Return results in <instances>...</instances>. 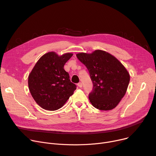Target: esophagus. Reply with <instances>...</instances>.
Masks as SVG:
<instances>
[{"label": "esophagus", "instance_id": "esophagus-1", "mask_svg": "<svg viewBox=\"0 0 156 156\" xmlns=\"http://www.w3.org/2000/svg\"><path fill=\"white\" fill-rule=\"evenodd\" d=\"M77 86H78V87H81L83 86V84H82L81 83H78L77 84Z\"/></svg>", "mask_w": 156, "mask_h": 156}]
</instances>
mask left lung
I'll return each instance as SVG.
<instances>
[{"label": "left lung", "mask_w": 156, "mask_h": 156, "mask_svg": "<svg viewBox=\"0 0 156 156\" xmlns=\"http://www.w3.org/2000/svg\"><path fill=\"white\" fill-rule=\"evenodd\" d=\"M76 55L86 66L93 84L89 94L92 105L101 110L114 108L125 96L129 82L125 66L114 56L101 50Z\"/></svg>", "instance_id": "8db88e82"}]
</instances>
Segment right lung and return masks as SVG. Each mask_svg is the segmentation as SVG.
Listing matches in <instances>:
<instances>
[{
  "mask_svg": "<svg viewBox=\"0 0 156 156\" xmlns=\"http://www.w3.org/2000/svg\"><path fill=\"white\" fill-rule=\"evenodd\" d=\"M73 55L66 53L58 56L54 52L43 55L28 76V87L36 102L42 108L56 110L73 94L76 86L71 82L63 66Z\"/></svg>",
  "mask_w": 156,
  "mask_h": 156,
  "instance_id": "right-lung-1",
  "label": "right lung"
}]
</instances>
